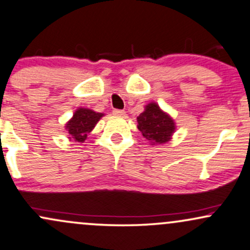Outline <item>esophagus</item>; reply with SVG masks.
I'll use <instances>...</instances> for the list:
<instances>
[{"instance_id":"obj_1","label":"esophagus","mask_w":250,"mask_h":250,"mask_svg":"<svg viewBox=\"0 0 250 250\" xmlns=\"http://www.w3.org/2000/svg\"><path fill=\"white\" fill-rule=\"evenodd\" d=\"M113 114L115 116H125V111L121 110V109H114Z\"/></svg>"}]
</instances>
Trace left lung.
Masks as SVG:
<instances>
[{"label":"left lung","mask_w":250,"mask_h":250,"mask_svg":"<svg viewBox=\"0 0 250 250\" xmlns=\"http://www.w3.org/2000/svg\"><path fill=\"white\" fill-rule=\"evenodd\" d=\"M137 128L151 145L168 142L175 131V122L155 102L148 103L137 116Z\"/></svg>","instance_id":"8db88e82"}]
</instances>
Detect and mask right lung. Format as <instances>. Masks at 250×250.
<instances>
[{"mask_svg":"<svg viewBox=\"0 0 250 250\" xmlns=\"http://www.w3.org/2000/svg\"><path fill=\"white\" fill-rule=\"evenodd\" d=\"M104 115L102 113H96L88 108H79L74 115L65 125V130L69 134L70 140L76 142H84L88 134L93 130L96 123Z\"/></svg>","mask_w":250,"mask_h":250,"instance_id":"add662e5","label":"right lung"}]
</instances>
